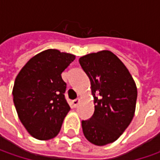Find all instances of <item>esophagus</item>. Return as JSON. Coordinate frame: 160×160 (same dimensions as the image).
<instances>
[{
  "label": "esophagus",
  "mask_w": 160,
  "mask_h": 160,
  "mask_svg": "<svg viewBox=\"0 0 160 160\" xmlns=\"http://www.w3.org/2000/svg\"><path fill=\"white\" fill-rule=\"evenodd\" d=\"M79 102H80V100L79 99H76V100H74L72 103H73V105H74V107L77 108L78 106V104H79Z\"/></svg>",
  "instance_id": "esophagus-1"
}]
</instances>
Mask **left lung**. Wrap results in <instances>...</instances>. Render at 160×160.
Here are the masks:
<instances>
[{
	"mask_svg": "<svg viewBox=\"0 0 160 160\" xmlns=\"http://www.w3.org/2000/svg\"><path fill=\"white\" fill-rule=\"evenodd\" d=\"M79 63L89 77L95 105L92 117L82 121L83 134L97 146L114 142L134 116L135 82L124 63L110 51L84 55Z\"/></svg>",
	"mask_w": 160,
	"mask_h": 160,
	"instance_id": "obj_1",
	"label": "left lung"
}]
</instances>
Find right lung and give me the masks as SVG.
<instances>
[{
  "label": "right lung",
  "instance_id": "add662e5",
  "mask_svg": "<svg viewBox=\"0 0 160 160\" xmlns=\"http://www.w3.org/2000/svg\"><path fill=\"white\" fill-rule=\"evenodd\" d=\"M76 56L49 49L31 58L16 77L12 95L18 118L34 138L58 135L70 110L61 74Z\"/></svg>",
  "mask_w": 160,
  "mask_h": 160
}]
</instances>
